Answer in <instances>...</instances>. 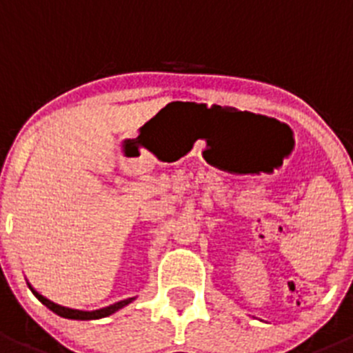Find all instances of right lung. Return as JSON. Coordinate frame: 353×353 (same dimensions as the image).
<instances>
[{"label":"right lung","mask_w":353,"mask_h":353,"mask_svg":"<svg viewBox=\"0 0 353 353\" xmlns=\"http://www.w3.org/2000/svg\"><path fill=\"white\" fill-rule=\"evenodd\" d=\"M30 286V285H28ZM30 290L33 292V295H35L37 299H39L40 302H42L43 305H48L49 310L52 311V313L60 314V316L63 318H70V320H97V318H104V316H109V314L117 313L118 310H121V307H125L127 304H130V302L134 301L132 299H125V301H120L117 302V304H111L108 305V307H102V310H95V311H81V310H70V307H65V305H60V304H54L52 301H49V299H46L43 295H40L39 292H35V290L31 288Z\"/></svg>","instance_id":"add662e5"}]
</instances>
